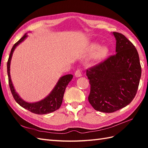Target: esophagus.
<instances>
[{
  "label": "esophagus",
  "mask_w": 148,
  "mask_h": 148,
  "mask_svg": "<svg viewBox=\"0 0 148 148\" xmlns=\"http://www.w3.org/2000/svg\"><path fill=\"white\" fill-rule=\"evenodd\" d=\"M75 76L77 77H79L81 76H82V72H81V71L77 70L76 72H75Z\"/></svg>",
  "instance_id": "esophagus-1"
}]
</instances>
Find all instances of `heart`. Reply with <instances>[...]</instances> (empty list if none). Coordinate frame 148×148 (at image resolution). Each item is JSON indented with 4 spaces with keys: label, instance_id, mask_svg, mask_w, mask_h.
<instances>
[{
    "label": "heart",
    "instance_id": "obj_1",
    "mask_svg": "<svg viewBox=\"0 0 148 148\" xmlns=\"http://www.w3.org/2000/svg\"><path fill=\"white\" fill-rule=\"evenodd\" d=\"M90 51L93 55L97 53V58L99 60H101L105 58L107 55L108 54L109 50L106 46H103L100 48V46L98 44L94 43L90 48Z\"/></svg>",
    "mask_w": 148,
    "mask_h": 148
}]
</instances>
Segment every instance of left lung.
I'll return each instance as SVG.
<instances>
[{"label":"left lung","mask_w":148,"mask_h":148,"mask_svg":"<svg viewBox=\"0 0 148 148\" xmlns=\"http://www.w3.org/2000/svg\"><path fill=\"white\" fill-rule=\"evenodd\" d=\"M116 54L86 71L88 101L97 111L113 112L126 107L136 95L141 76L136 47L123 34L113 32Z\"/></svg>","instance_id":"1"}]
</instances>
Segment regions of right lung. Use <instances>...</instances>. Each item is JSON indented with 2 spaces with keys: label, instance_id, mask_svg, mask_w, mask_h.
Returning <instances> with one entry per match:
<instances>
[{
  "label": "right lung",
  "instance_id": "obj_1",
  "mask_svg": "<svg viewBox=\"0 0 148 148\" xmlns=\"http://www.w3.org/2000/svg\"><path fill=\"white\" fill-rule=\"evenodd\" d=\"M27 37V34L26 33L17 42L14 44L11 49L7 64L9 87H10L12 95L13 96L16 102L22 108L37 114H49V113L56 111L61 106L65 88L68 85L69 83L72 80L73 76L72 74H67L62 76L49 95L44 99L40 100V101L31 103L25 101L22 99L18 93L16 92L13 84L12 83L10 75V65L12 56L15 48L21 42H23Z\"/></svg>",
  "mask_w": 148,
  "mask_h": 148
}]
</instances>
